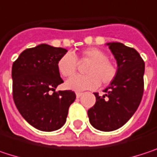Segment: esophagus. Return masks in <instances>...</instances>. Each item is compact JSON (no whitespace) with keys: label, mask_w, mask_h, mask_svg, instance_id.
<instances>
[{"label":"esophagus","mask_w":157,"mask_h":157,"mask_svg":"<svg viewBox=\"0 0 157 157\" xmlns=\"http://www.w3.org/2000/svg\"><path fill=\"white\" fill-rule=\"evenodd\" d=\"M82 95V93H79V92L76 93V97H77V98H80Z\"/></svg>","instance_id":"34e87169"}]
</instances>
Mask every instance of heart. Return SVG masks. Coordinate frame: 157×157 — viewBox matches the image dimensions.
I'll use <instances>...</instances> for the list:
<instances>
[{
	"label": "heart",
	"mask_w": 157,
	"mask_h": 157,
	"mask_svg": "<svg viewBox=\"0 0 157 157\" xmlns=\"http://www.w3.org/2000/svg\"><path fill=\"white\" fill-rule=\"evenodd\" d=\"M80 62L89 63L85 68V75H76L66 82L67 88L75 91L92 90L97 88L102 82L110 84L117 75L116 65L108 59L107 54L98 48H87L81 52L78 57ZM75 56L68 52L63 55L57 62V69L64 77L73 76L77 71Z\"/></svg>",
	"instance_id": "b5f03b06"
}]
</instances>
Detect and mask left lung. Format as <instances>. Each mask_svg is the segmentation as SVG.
Segmentation results:
<instances>
[{
	"label": "left lung",
	"mask_w": 157,
	"mask_h": 157,
	"mask_svg": "<svg viewBox=\"0 0 157 157\" xmlns=\"http://www.w3.org/2000/svg\"><path fill=\"white\" fill-rule=\"evenodd\" d=\"M117 62V75L100 96L94 93L95 105L88 110L91 124L110 132L122 127L135 113L144 94V63L134 48L121 43L107 44Z\"/></svg>",
	"instance_id": "left-lung-1"
}]
</instances>
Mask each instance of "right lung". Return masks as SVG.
Segmentation results:
<instances>
[{
	"mask_svg": "<svg viewBox=\"0 0 157 157\" xmlns=\"http://www.w3.org/2000/svg\"><path fill=\"white\" fill-rule=\"evenodd\" d=\"M67 50L40 44L24 50L13 63V98L21 116L38 130L61 128L76 95L72 90L56 92L63 79L58 60Z\"/></svg>",
	"mask_w": 157,
	"mask_h": 157,
	"instance_id": "add662e5",
	"label": "right lung"
}]
</instances>
